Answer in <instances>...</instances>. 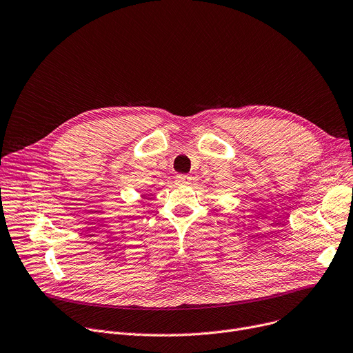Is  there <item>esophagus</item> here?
<instances>
[{
    "instance_id": "34e87169",
    "label": "esophagus",
    "mask_w": 353,
    "mask_h": 353,
    "mask_svg": "<svg viewBox=\"0 0 353 353\" xmlns=\"http://www.w3.org/2000/svg\"><path fill=\"white\" fill-rule=\"evenodd\" d=\"M176 183L178 185H182V186H185V185H189L191 183V176H188V175H176Z\"/></svg>"
}]
</instances>
